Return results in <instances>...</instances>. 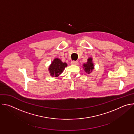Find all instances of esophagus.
I'll return each instance as SVG.
<instances>
[{"label":"esophagus","mask_w":134,"mask_h":134,"mask_svg":"<svg viewBox=\"0 0 134 134\" xmlns=\"http://www.w3.org/2000/svg\"><path fill=\"white\" fill-rule=\"evenodd\" d=\"M71 64L74 65H77L79 64V62L77 61H72L71 62Z\"/></svg>","instance_id":"1"}]
</instances>
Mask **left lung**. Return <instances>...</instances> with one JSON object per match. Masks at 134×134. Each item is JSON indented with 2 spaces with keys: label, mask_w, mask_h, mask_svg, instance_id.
Masks as SVG:
<instances>
[{
  "label": "left lung",
  "mask_w": 134,
  "mask_h": 134,
  "mask_svg": "<svg viewBox=\"0 0 134 134\" xmlns=\"http://www.w3.org/2000/svg\"><path fill=\"white\" fill-rule=\"evenodd\" d=\"M92 60V58H88L87 63L84 64L83 65V66H84L83 68H84L85 71L86 72H87L88 74H90L92 71V70L94 69V66H93V64Z\"/></svg>",
  "instance_id": "left-lung-1"
}]
</instances>
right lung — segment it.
Returning <instances> with one entry per match:
<instances>
[{
    "label": "right lung",
    "mask_w": 134,
    "mask_h": 134,
    "mask_svg": "<svg viewBox=\"0 0 134 134\" xmlns=\"http://www.w3.org/2000/svg\"><path fill=\"white\" fill-rule=\"evenodd\" d=\"M67 65L66 63H64L61 61V60L55 58L54 59L49 68L50 75L52 77H57L63 72L65 68L67 67Z\"/></svg>",
    "instance_id": "1"
}]
</instances>
